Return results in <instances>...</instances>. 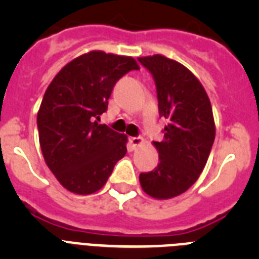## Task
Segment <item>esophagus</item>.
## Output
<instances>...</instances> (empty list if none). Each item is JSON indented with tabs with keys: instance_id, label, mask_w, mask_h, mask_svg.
<instances>
[{
	"instance_id": "34e87169",
	"label": "esophagus",
	"mask_w": 259,
	"mask_h": 259,
	"mask_svg": "<svg viewBox=\"0 0 259 259\" xmlns=\"http://www.w3.org/2000/svg\"><path fill=\"white\" fill-rule=\"evenodd\" d=\"M143 143V139L141 137H130L128 139V144H130V146H131V149H135L136 146H139L140 144Z\"/></svg>"
}]
</instances>
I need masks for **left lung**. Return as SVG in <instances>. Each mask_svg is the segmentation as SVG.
Instances as JSON below:
<instances>
[{"label":"left lung","mask_w":259,"mask_h":259,"mask_svg":"<svg viewBox=\"0 0 259 259\" xmlns=\"http://www.w3.org/2000/svg\"><path fill=\"white\" fill-rule=\"evenodd\" d=\"M139 62L152 74L159 116L167 119L163 140L154 141L159 163L140 174V184L154 198L175 197L196 183L211 152V104L197 77L176 61L155 54Z\"/></svg>","instance_id":"8db88e82"}]
</instances>
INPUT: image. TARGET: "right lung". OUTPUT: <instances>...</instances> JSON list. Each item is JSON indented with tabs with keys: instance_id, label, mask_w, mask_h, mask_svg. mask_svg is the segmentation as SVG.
Segmentation results:
<instances>
[{
	"instance_id": "obj_1",
	"label": "right lung",
	"mask_w": 259,
	"mask_h": 259,
	"mask_svg": "<svg viewBox=\"0 0 259 259\" xmlns=\"http://www.w3.org/2000/svg\"><path fill=\"white\" fill-rule=\"evenodd\" d=\"M139 70L131 57L91 52L59 71L37 113L38 139L48 167L66 189H101L127 153V136L100 124L119 79Z\"/></svg>"
}]
</instances>
